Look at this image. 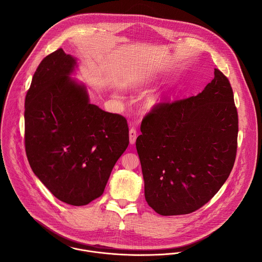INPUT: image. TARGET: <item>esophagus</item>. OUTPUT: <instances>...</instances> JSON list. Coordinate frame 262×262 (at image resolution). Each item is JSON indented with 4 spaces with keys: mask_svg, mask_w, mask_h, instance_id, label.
<instances>
[{
    "mask_svg": "<svg viewBox=\"0 0 262 262\" xmlns=\"http://www.w3.org/2000/svg\"><path fill=\"white\" fill-rule=\"evenodd\" d=\"M136 138H137V132L134 128H131L130 131H129V141H130V144H134L135 141H136Z\"/></svg>",
    "mask_w": 262,
    "mask_h": 262,
    "instance_id": "1",
    "label": "esophagus"
}]
</instances>
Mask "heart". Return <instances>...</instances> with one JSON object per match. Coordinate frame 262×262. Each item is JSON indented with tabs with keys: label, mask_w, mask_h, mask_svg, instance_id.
<instances>
[{
	"label": "heart",
	"mask_w": 262,
	"mask_h": 262,
	"mask_svg": "<svg viewBox=\"0 0 262 262\" xmlns=\"http://www.w3.org/2000/svg\"><path fill=\"white\" fill-rule=\"evenodd\" d=\"M160 101V95L158 94H153V95H150L149 97L147 98L146 102H147V105L149 107H153L155 105H157Z\"/></svg>",
	"instance_id": "1"
}]
</instances>
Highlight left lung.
Instances as JSON below:
<instances>
[{"mask_svg": "<svg viewBox=\"0 0 262 262\" xmlns=\"http://www.w3.org/2000/svg\"><path fill=\"white\" fill-rule=\"evenodd\" d=\"M214 78L194 97L160 104L137 137L145 200L159 215H186L208 203L236 157L238 115L228 78Z\"/></svg>", "mask_w": 262, "mask_h": 262, "instance_id": "1", "label": "left lung"}]
</instances>
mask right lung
I'll return each mask as SVG.
<instances>
[{"label":"right lung","mask_w":262,"mask_h":262,"mask_svg":"<svg viewBox=\"0 0 262 262\" xmlns=\"http://www.w3.org/2000/svg\"><path fill=\"white\" fill-rule=\"evenodd\" d=\"M77 59L59 48L35 72L25 99L29 164L50 192L72 206L102 195L113 167L128 147L127 121L91 103L75 80Z\"/></svg>","instance_id":"1"}]
</instances>
